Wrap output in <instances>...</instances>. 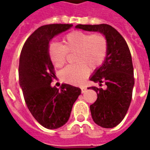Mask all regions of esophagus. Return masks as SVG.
I'll use <instances>...</instances> for the list:
<instances>
[{
	"instance_id": "obj_1",
	"label": "esophagus",
	"mask_w": 150,
	"mask_h": 150,
	"mask_svg": "<svg viewBox=\"0 0 150 150\" xmlns=\"http://www.w3.org/2000/svg\"><path fill=\"white\" fill-rule=\"evenodd\" d=\"M81 91H82V93H84L85 92V91H86V90H87V88H85V87H81Z\"/></svg>"
}]
</instances>
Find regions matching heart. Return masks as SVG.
<instances>
[{
    "label": "heart",
    "instance_id": "heart-1",
    "mask_svg": "<svg viewBox=\"0 0 150 150\" xmlns=\"http://www.w3.org/2000/svg\"><path fill=\"white\" fill-rule=\"evenodd\" d=\"M108 40L103 34H90L75 30L66 34L62 45L57 42L49 46L48 54L56 67L65 64L68 52L75 51V62L62 70V78L72 84L82 83L90 69L96 70L104 63L108 54Z\"/></svg>",
    "mask_w": 150,
    "mask_h": 150
}]
</instances>
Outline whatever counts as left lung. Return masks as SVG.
Returning a JSON list of instances; mask_svg holds the SVG:
<instances>
[{"mask_svg":"<svg viewBox=\"0 0 150 150\" xmlns=\"http://www.w3.org/2000/svg\"><path fill=\"white\" fill-rule=\"evenodd\" d=\"M75 27L100 32L108 40L106 59L90 78L99 87L88 89L97 93V100L90 106L94 122L103 128H114L125 118L132 100L134 76L129 46L121 34L109 25H77Z\"/></svg>","mask_w":150,"mask_h":150,"instance_id":"8db88e82","label":"left lung"}]
</instances>
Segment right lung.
Masks as SVG:
<instances>
[{
  "label": "right lung",
  "instance_id": "right-lung-1",
  "mask_svg": "<svg viewBox=\"0 0 150 150\" xmlns=\"http://www.w3.org/2000/svg\"><path fill=\"white\" fill-rule=\"evenodd\" d=\"M71 24L42 25L31 34L21 50L19 83L25 104L34 119L48 129H55L68 121L73 104L81 94L80 88L62 84L60 89L50 83L55 71L48 54L49 42Z\"/></svg>",
  "mask_w": 150,
  "mask_h": 150
}]
</instances>
